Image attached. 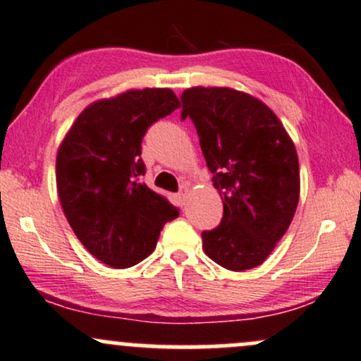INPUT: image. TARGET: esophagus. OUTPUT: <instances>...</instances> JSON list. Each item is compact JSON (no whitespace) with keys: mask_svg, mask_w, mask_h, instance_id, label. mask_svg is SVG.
Instances as JSON below:
<instances>
[{"mask_svg":"<svg viewBox=\"0 0 361 361\" xmlns=\"http://www.w3.org/2000/svg\"><path fill=\"white\" fill-rule=\"evenodd\" d=\"M185 194H188V190H180V192L179 194H177V197H179V201L180 202H184V199H185Z\"/></svg>","mask_w":361,"mask_h":361,"instance_id":"esophagus-1","label":"esophagus"}]
</instances>
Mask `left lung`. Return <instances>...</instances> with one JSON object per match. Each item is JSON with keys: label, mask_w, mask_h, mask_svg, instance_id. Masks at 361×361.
Returning a JSON list of instances; mask_svg holds the SVG:
<instances>
[{"label": "left lung", "mask_w": 361, "mask_h": 361, "mask_svg": "<svg viewBox=\"0 0 361 361\" xmlns=\"http://www.w3.org/2000/svg\"><path fill=\"white\" fill-rule=\"evenodd\" d=\"M182 120L199 135L221 224L202 233V249L231 271L262 264L283 238L300 201V164L291 137L268 105L228 87L184 90Z\"/></svg>", "instance_id": "8db88e82"}]
</instances>
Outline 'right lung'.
Masks as SVG:
<instances>
[{"instance_id":"add662e5","label":"right lung","mask_w":361,"mask_h":361,"mask_svg":"<svg viewBox=\"0 0 361 361\" xmlns=\"http://www.w3.org/2000/svg\"><path fill=\"white\" fill-rule=\"evenodd\" d=\"M171 88L127 90L93 102L56 154V189L68 224L92 256L123 269L152 255L167 221L179 216L144 182L142 139L179 109Z\"/></svg>"}]
</instances>
